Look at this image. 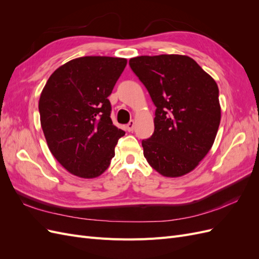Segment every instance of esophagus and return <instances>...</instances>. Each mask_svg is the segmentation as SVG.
I'll return each instance as SVG.
<instances>
[{
    "label": "esophagus",
    "instance_id": "esophagus-1",
    "mask_svg": "<svg viewBox=\"0 0 259 259\" xmlns=\"http://www.w3.org/2000/svg\"><path fill=\"white\" fill-rule=\"evenodd\" d=\"M134 127H135V122L132 120V121H130L128 124L126 125V130H127L128 132H133V130H134Z\"/></svg>",
    "mask_w": 259,
    "mask_h": 259
}]
</instances>
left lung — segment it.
I'll return each instance as SVG.
<instances>
[{
	"label": "left lung",
	"instance_id": "1",
	"mask_svg": "<svg viewBox=\"0 0 259 259\" xmlns=\"http://www.w3.org/2000/svg\"><path fill=\"white\" fill-rule=\"evenodd\" d=\"M130 66L156 107L153 134L142 142L145 158L165 177L189 173L213 146L221 123L216 82L184 55L139 56Z\"/></svg>",
	"mask_w": 259,
	"mask_h": 259
}]
</instances>
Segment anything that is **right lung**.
Here are the masks:
<instances>
[{"label":"right lung","instance_id":"add662e5","mask_svg":"<svg viewBox=\"0 0 259 259\" xmlns=\"http://www.w3.org/2000/svg\"><path fill=\"white\" fill-rule=\"evenodd\" d=\"M125 58L85 56L62 65L41 93L38 111L52 154L70 173L100 176L110 165L117 140L108 99L126 66Z\"/></svg>","mask_w":259,"mask_h":259}]
</instances>
